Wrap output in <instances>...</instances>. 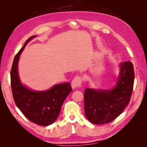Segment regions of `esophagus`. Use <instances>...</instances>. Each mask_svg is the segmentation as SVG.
<instances>
[{
  "label": "esophagus",
  "instance_id": "1",
  "mask_svg": "<svg viewBox=\"0 0 147 147\" xmlns=\"http://www.w3.org/2000/svg\"><path fill=\"white\" fill-rule=\"evenodd\" d=\"M82 83V77L80 75L75 77L72 81V86L73 88H76L79 87Z\"/></svg>",
  "mask_w": 147,
  "mask_h": 147
}]
</instances>
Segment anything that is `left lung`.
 <instances>
[{
  "label": "left lung",
  "mask_w": 147,
  "mask_h": 147,
  "mask_svg": "<svg viewBox=\"0 0 147 147\" xmlns=\"http://www.w3.org/2000/svg\"><path fill=\"white\" fill-rule=\"evenodd\" d=\"M134 70L131 61L120 64L116 86L111 90L84 91V112L93 124L109 123L116 119L129 103L134 82Z\"/></svg>",
  "instance_id": "left-lung-1"
}]
</instances>
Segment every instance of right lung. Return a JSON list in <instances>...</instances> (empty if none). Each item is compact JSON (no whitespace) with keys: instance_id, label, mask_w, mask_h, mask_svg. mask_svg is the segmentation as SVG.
Listing matches in <instances>:
<instances>
[{"instance_id":"right-lung-1","label":"right lung","mask_w":147,"mask_h":147,"mask_svg":"<svg viewBox=\"0 0 147 147\" xmlns=\"http://www.w3.org/2000/svg\"><path fill=\"white\" fill-rule=\"evenodd\" d=\"M35 37H29L15 56L10 72L11 87L13 99L25 117L38 125L48 126L58 117L62 105L72 89L70 83H65L56 84L48 91L37 92L21 84L18 73V62L26 44Z\"/></svg>"}]
</instances>
